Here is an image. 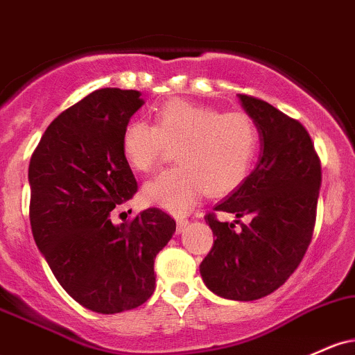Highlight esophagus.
<instances>
[{"label":"esophagus","instance_id":"1","mask_svg":"<svg viewBox=\"0 0 355 355\" xmlns=\"http://www.w3.org/2000/svg\"><path fill=\"white\" fill-rule=\"evenodd\" d=\"M187 224H189V219H185V217H177V232L178 234H180V232H184Z\"/></svg>","mask_w":355,"mask_h":355}]
</instances>
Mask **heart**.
Segmentation results:
<instances>
[{
    "label": "heart",
    "mask_w": 355,
    "mask_h": 355,
    "mask_svg": "<svg viewBox=\"0 0 355 355\" xmlns=\"http://www.w3.org/2000/svg\"><path fill=\"white\" fill-rule=\"evenodd\" d=\"M259 146L254 119L243 111L220 112L204 104L171 99L157 107L153 124L130 121L121 135V151L128 165L150 173L175 148V168L148 182V204L185 214L202 193L227 196L243 185Z\"/></svg>",
    "instance_id": "1"
}]
</instances>
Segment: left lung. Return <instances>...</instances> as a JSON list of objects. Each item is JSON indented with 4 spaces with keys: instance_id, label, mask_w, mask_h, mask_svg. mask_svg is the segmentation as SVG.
I'll use <instances>...</instances> for the list:
<instances>
[{
    "instance_id": "8db88e82",
    "label": "left lung",
    "mask_w": 355,
    "mask_h": 355,
    "mask_svg": "<svg viewBox=\"0 0 355 355\" xmlns=\"http://www.w3.org/2000/svg\"><path fill=\"white\" fill-rule=\"evenodd\" d=\"M239 101L258 126L261 155L243 185L214 209L237 220L205 216L216 239L200 275L212 293L252 302L278 290L302 263L313 236L322 166L300 121L258 97L239 94Z\"/></svg>"
}]
</instances>
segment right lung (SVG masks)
<instances>
[{
    "mask_svg": "<svg viewBox=\"0 0 355 355\" xmlns=\"http://www.w3.org/2000/svg\"><path fill=\"white\" fill-rule=\"evenodd\" d=\"M141 92L97 89L46 128L28 166L30 224L62 288L85 309L119 313L155 291V258L177 224L162 209L112 224L111 210L138 190L121 135Z\"/></svg>",
    "mask_w": 355,
    "mask_h": 355,
    "instance_id": "1",
    "label": "right lung"
}]
</instances>
